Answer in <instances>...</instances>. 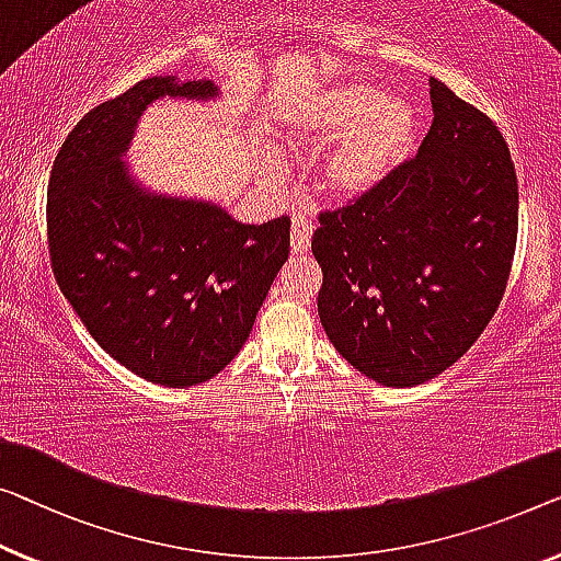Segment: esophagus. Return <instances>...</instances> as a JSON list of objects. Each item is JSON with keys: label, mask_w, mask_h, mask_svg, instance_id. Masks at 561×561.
<instances>
[{"label": "esophagus", "mask_w": 561, "mask_h": 561, "mask_svg": "<svg viewBox=\"0 0 561 561\" xmlns=\"http://www.w3.org/2000/svg\"><path fill=\"white\" fill-rule=\"evenodd\" d=\"M312 229L314 221L307 211H297L291 216V252L307 254L309 244H312Z\"/></svg>", "instance_id": "obj_1"}]
</instances>
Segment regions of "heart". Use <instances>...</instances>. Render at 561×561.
<instances>
[{
	"label": "heart",
	"mask_w": 561,
	"mask_h": 561,
	"mask_svg": "<svg viewBox=\"0 0 561 561\" xmlns=\"http://www.w3.org/2000/svg\"><path fill=\"white\" fill-rule=\"evenodd\" d=\"M299 146L324 148L322 183L334 196H360L380 186L411 156L417 113L403 98H386L367 82H345L299 105L289 118Z\"/></svg>",
	"instance_id": "b5f03b06"
}]
</instances>
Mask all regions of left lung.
<instances>
[{
	"mask_svg": "<svg viewBox=\"0 0 561 561\" xmlns=\"http://www.w3.org/2000/svg\"><path fill=\"white\" fill-rule=\"evenodd\" d=\"M433 123L380 186L322 211L317 312L367 378L411 388L479 340L512 272L519 183L494 121L431 78Z\"/></svg>",
	"mask_w": 561,
	"mask_h": 561,
	"instance_id": "1",
	"label": "left lung"
}]
</instances>
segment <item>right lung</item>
Masks as SVG:
<instances>
[{
  "label": "right lung",
  "mask_w": 561,
  "mask_h": 561,
  "mask_svg": "<svg viewBox=\"0 0 561 561\" xmlns=\"http://www.w3.org/2000/svg\"><path fill=\"white\" fill-rule=\"evenodd\" d=\"M211 98V80L148 78L82 118L49 171L47 247L67 302L138 378L191 388L219 375L289 256V219L239 224L221 206L153 196L121 153L161 98Z\"/></svg>",
  "instance_id": "add662e5"
}]
</instances>
